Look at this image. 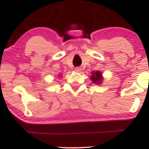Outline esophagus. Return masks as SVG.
I'll list each match as a JSON object with an SVG mask.
<instances>
[{
	"mask_svg": "<svg viewBox=\"0 0 149 149\" xmlns=\"http://www.w3.org/2000/svg\"><path fill=\"white\" fill-rule=\"evenodd\" d=\"M81 68L80 67H76V68H75V71H76V72H80V71H81Z\"/></svg>",
	"mask_w": 149,
	"mask_h": 149,
	"instance_id": "esophagus-1",
	"label": "esophagus"
}]
</instances>
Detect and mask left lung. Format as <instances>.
Masks as SVG:
<instances>
[{
    "mask_svg": "<svg viewBox=\"0 0 149 149\" xmlns=\"http://www.w3.org/2000/svg\"><path fill=\"white\" fill-rule=\"evenodd\" d=\"M90 80H92V83H95V84H101L102 80H103L102 73H101L100 71H93V72L92 73V76L90 77Z\"/></svg>",
    "mask_w": 149,
    "mask_h": 149,
    "instance_id": "left-lung-1",
    "label": "left lung"
}]
</instances>
